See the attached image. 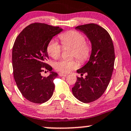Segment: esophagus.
<instances>
[{
	"label": "esophagus",
	"instance_id": "obj_1",
	"mask_svg": "<svg viewBox=\"0 0 131 131\" xmlns=\"http://www.w3.org/2000/svg\"><path fill=\"white\" fill-rule=\"evenodd\" d=\"M59 76L60 77H67V74L63 73H59Z\"/></svg>",
	"mask_w": 131,
	"mask_h": 131
}]
</instances>
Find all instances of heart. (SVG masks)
Masks as SVG:
<instances>
[{
    "instance_id": "heart-1",
    "label": "heart",
    "mask_w": 131,
    "mask_h": 131,
    "mask_svg": "<svg viewBox=\"0 0 131 131\" xmlns=\"http://www.w3.org/2000/svg\"><path fill=\"white\" fill-rule=\"evenodd\" d=\"M60 39L64 47L73 48L71 56L76 58L80 63H84L89 60L92 53V46L86 42V38L83 34L78 31H70L62 34ZM61 51V46L56 41L51 40L48 43L47 52L53 58H58ZM78 67V63L75 60H62L54 64L55 69L63 73H68Z\"/></svg>"
}]
</instances>
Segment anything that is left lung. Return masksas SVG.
<instances>
[{
  "label": "left lung",
  "instance_id": "obj_1",
  "mask_svg": "<svg viewBox=\"0 0 131 131\" xmlns=\"http://www.w3.org/2000/svg\"><path fill=\"white\" fill-rule=\"evenodd\" d=\"M92 43V53L88 63L77 72L85 78L77 77L72 92L83 103H90L104 93L112 77L115 61L114 47L111 36L104 28L96 24L78 26Z\"/></svg>",
  "mask_w": 131,
  "mask_h": 131
}]
</instances>
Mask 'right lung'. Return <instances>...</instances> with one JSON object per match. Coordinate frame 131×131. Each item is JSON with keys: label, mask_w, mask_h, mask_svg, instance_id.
Returning <instances> with one entry per match:
<instances>
[{"label": "right lung", "mask_w": 131, "mask_h": 131, "mask_svg": "<svg viewBox=\"0 0 131 131\" xmlns=\"http://www.w3.org/2000/svg\"><path fill=\"white\" fill-rule=\"evenodd\" d=\"M63 31L44 23H32L25 27L16 38L12 48V61L15 82L24 98L31 102L42 104L53 95V80L57 73L46 63L47 46L52 38ZM47 69L48 77L41 73Z\"/></svg>", "instance_id": "obj_1"}]
</instances>
